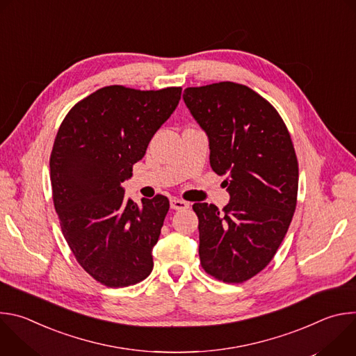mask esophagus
Returning <instances> with one entry per match:
<instances>
[{
    "instance_id": "esophagus-1",
    "label": "esophagus",
    "mask_w": 356,
    "mask_h": 356,
    "mask_svg": "<svg viewBox=\"0 0 356 356\" xmlns=\"http://www.w3.org/2000/svg\"><path fill=\"white\" fill-rule=\"evenodd\" d=\"M170 207L173 210H186V209H188V202L184 200H180V198H172Z\"/></svg>"
}]
</instances>
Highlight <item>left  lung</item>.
Here are the masks:
<instances>
[{
  "label": "left lung",
  "mask_w": 356,
  "mask_h": 356,
  "mask_svg": "<svg viewBox=\"0 0 356 356\" xmlns=\"http://www.w3.org/2000/svg\"><path fill=\"white\" fill-rule=\"evenodd\" d=\"M183 99L210 142V165L224 176L229 202H195L202 269L242 283L273 259L291 222L298 163L275 107L252 88L221 81L188 87Z\"/></svg>",
  "instance_id": "left-lung-1"
}]
</instances>
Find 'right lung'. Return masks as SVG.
<instances>
[{"instance_id": "add662e5", "label": "right lung", "mask_w": 356, "mask_h": 356, "mask_svg": "<svg viewBox=\"0 0 356 356\" xmlns=\"http://www.w3.org/2000/svg\"><path fill=\"white\" fill-rule=\"evenodd\" d=\"M181 87H103L65 117L50 154V183L63 236L80 266L108 287H127L154 269L168 197L125 198L121 183L176 110Z\"/></svg>"}]
</instances>
